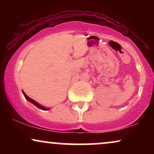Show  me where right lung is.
I'll list each match as a JSON object with an SVG mask.
<instances>
[{
    "label": "right lung",
    "mask_w": 154,
    "mask_h": 154,
    "mask_svg": "<svg viewBox=\"0 0 154 154\" xmlns=\"http://www.w3.org/2000/svg\"><path fill=\"white\" fill-rule=\"evenodd\" d=\"M22 93H23V94H24V97H25V98H26V100H28V101H29V102H30V103H32V104H34L35 106H37L38 108H39V109H42V110H45V111L49 110V109H50V108L44 107V106H42V105H40V103H38L37 101H35V100H34L33 99H32V98H29V97H28L27 95H26L25 94V93H24V91H22Z\"/></svg>",
    "instance_id": "1"
}]
</instances>
